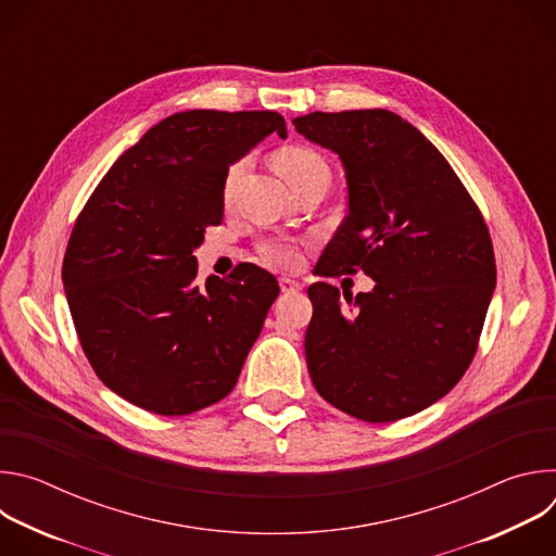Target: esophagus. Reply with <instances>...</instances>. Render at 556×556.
Listing matches in <instances>:
<instances>
[{
    "instance_id": "34e87169",
    "label": "esophagus",
    "mask_w": 556,
    "mask_h": 556,
    "mask_svg": "<svg viewBox=\"0 0 556 556\" xmlns=\"http://www.w3.org/2000/svg\"><path fill=\"white\" fill-rule=\"evenodd\" d=\"M279 286H281V292H299V290L303 288L301 281L290 279V277H281V279H279Z\"/></svg>"
}]
</instances>
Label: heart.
I'll return each instance as SVG.
<instances>
[{
    "label": "heart",
    "instance_id": "1",
    "mask_svg": "<svg viewBox=\"0 0 556 556\" xmlns=\"http://www.w3.org/2000/svg\"><path fill=\"white\" fill-rule=\"evenodd\" d=\"M273 169L290 185L292 191L303 187L305 182L328 176V165L324 157L316 153L312 147L305 144H283L273 153ZM244 172V161H237L230 165L224 178V200L228 202L237 180ZM303 249L305 242L299 237H268L260 244L262 260L279 270H296L303 264Z\"/></svg>",
    "mask_w": 556,
    "mask_h": 556
}]
</instances>
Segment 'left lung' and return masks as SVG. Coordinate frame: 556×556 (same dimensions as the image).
<instances>
[{"label": "left lung", "mask_w": 556, "mask_h": 556, "mask_svg": "<svg viewBox=\"0 0 556 556\" xmlns=\"http://www.w3.org/2000/svg\"><path fill=\"white\" fill-rule=\"evenodd\" d=\"M299 134L339 153L348 215L316 264L356 275L371 292L307 288L309 378L324 401L393 422L446 395L478 352L497 268L491 232L446 157L389 110L312 112Z\"/></svg>", "instance_id": "1"}]
</instances>
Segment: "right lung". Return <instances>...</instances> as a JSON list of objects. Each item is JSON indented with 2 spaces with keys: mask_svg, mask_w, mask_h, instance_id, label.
Here are the masks:
<instances>
[{
  "mask_svg": "<svg viewBox=\"0 0 556 556\" xmlns=\"http://www.w3.org/2000/svg\"><path fill=\"white\" fill-rule=\"evenodd\" d=\"M277 131V112L191 110L153 125L78 213L61 279L94 374L157 416L232 391L279 294L255 264L198 283L193 251L222 222L228 167Z\"/></svg>",
  "mask_w": 556,
  "mask_h": 556,
  "instance_id": "1",
  "label": "right lung"
}]
</instances>
